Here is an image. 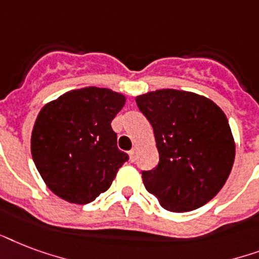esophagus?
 <instances>
[{"label":"esophagus","instance_id":"34e87169","mask_svg":"<svg viewBox=\"0 0 259 259\" xmlns=\"http://www.w3.org/2000/svg\"><path fill=\"white\" fill-rule=\"evenodd\" d=\"M128 154H130V161L135 162V159H136V150H135V148H132L131 151L128 152Z\"/></svg>","mask_w":259,"mask_h":259}]
</instances>
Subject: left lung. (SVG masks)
Wrapping results in <instances>:
<instances>
[{
    "label": "left lung",
    "mask_w": 259,
    "mask_h": 259,
    "mask_svg": "<svg viewBox=\"0 0 259 259\" xmlns=\"http://www.w3.org/2000/svg\"><path fill=\"white\" fill-rule=\"evenodd\" d=\"M154 130L159 162L143 170L148 193L170 212H189L211 201L231 173L235 143L224 112L209 98L162 89L136 97Z\"/></svg>",
    "instance_id": "8db88e82"
}]
</instances>
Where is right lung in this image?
Listing matches in <instances>:
<instances>
[{"instance_id":"right-lung-1","label":"right lung","mask_w":259,"mask_h":259,"mask_svg":"<svg viewBox=\"0 0 259 259\" xmlns=\"http://www.w3.org/2000/svg\"><path fill=\"white\" fill-rule=\"evenodd\" d=\"M123 94L102 88L67 92L41 108L31 152L46 185L61 198L89 204L109 189L128 154L117 148L112 120Z\"/></svg>"}]
</instances>
